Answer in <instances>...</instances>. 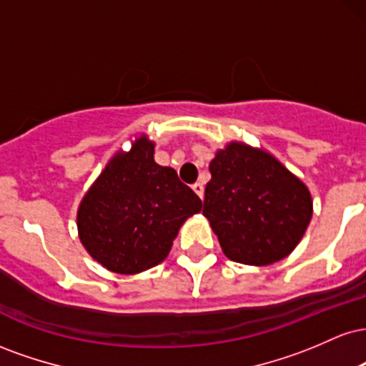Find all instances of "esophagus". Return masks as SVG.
<instances>
[{"mask_svg":"<svg viewBox=\"0 0 366 366\" xmlns=\"http://www.w3.org/2000/svg\"><path fill=\"white\" fill-rule=\"evenodd\" d=\"M192 191H194L196 194L201 197V199H203V197H204V187H203V184H199V182L192 184Z\"/></svg>","mask_w":366,"mask_h":366,"instance_id":"esophagus-1","label":"esophagus"}]
</instances>
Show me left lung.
<instances>
[{
    "mask_svg": "<svg viewBox=\"0 0 366 366\" xmlns=\"http://www.w3.org/2000/svg\"><path fill=\"white\" fill-rule=\"evenodd\" d=\"M209 172L203 215L227 258L263 267L292 253L313 215L312 194L296 175L236 141L217 151Z\"/></svg>",
    "mask_w": 366,
    "mask_h": 366,
    "instance_id": "obj_1",
    "label": "left lung"
}]
</instances>
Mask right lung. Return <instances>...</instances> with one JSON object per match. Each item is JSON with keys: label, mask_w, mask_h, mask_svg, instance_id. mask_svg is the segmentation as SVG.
I'll use <instances>...</instances> for the list:
<instances>
[{"label": "right lung", "mask_w": 366, "mask_h": 366, "mask_svg": "<svg viewBox=\"0 0 366 366\" xmlns=\"http://www.w3.org/2000/svg\"><path fill=\"white\" fill-rule=\"evenodd\" d=\"M153 154L154 142L146 136L127 153L119 151L79 207L82 246L115 274H139L162 263L180 225L201 212L196 192Z\"/></svg>", "instance_id": "add662e5"}]
</instances>
